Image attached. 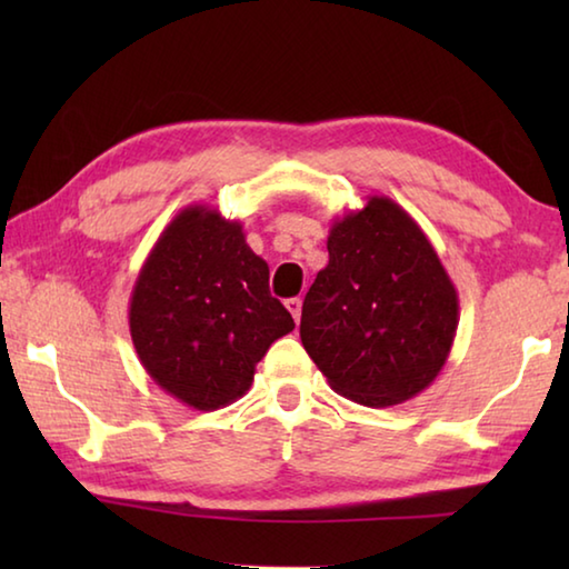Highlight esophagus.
I'll list each match as a JSON object with an SVG mask.
<instances>
[{
  "mask_svg": "<svg viewBox=\"0 0 569 569\" xmlns=\"http://www.w3.org/2000/svg\"><path fill=\"white\" fill-rule=\"evenodd\" d=\"M286 308H288V311H291V316H293V321H296V323L301 321V308H303V301H301V298H288V301H286Z\"/></svg>",
  "mask_w": 569,
  "mask_h": 569,
  "instance_id": "esophagus-1",
  "label": "esophagus"
}]
</instances>
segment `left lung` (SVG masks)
<instances>
[{"label": "left lung", "instance_id": "1", "mask_svg": "<svg viewBox=\"0 0 569 569\" xmlns=\"http://www.w3.org/2000/svg\"><path fill=\"white\" fill-rule=\"evenodd\" d=\"M329 266L308 288L303 349L329 387L363 407L417 397L447 363L459 298L435 246L407 210L371 196L333 220Z\"/></svg>", "mask_w": 569, "mask_h": 569}]
</instances>
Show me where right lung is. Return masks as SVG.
<instances>
[{
	"instance_id": "right-lung-1",
	"label": "right lung",
	"mask_w": 569,
	"mask_h": 569,
	"mask_svg": "<svg viewBox=\"0 0 569 569\" xmlns=\"http://www.w3.org/2000/svg\"><path fill=\"white\" fill-rule=\"evenodd\" d=\"M130 336L150 379L198 411L228 407L296 323L268 291V263L243 226L188 206L170 220L130 296Z\"/></svg>"
}]
</instances>
